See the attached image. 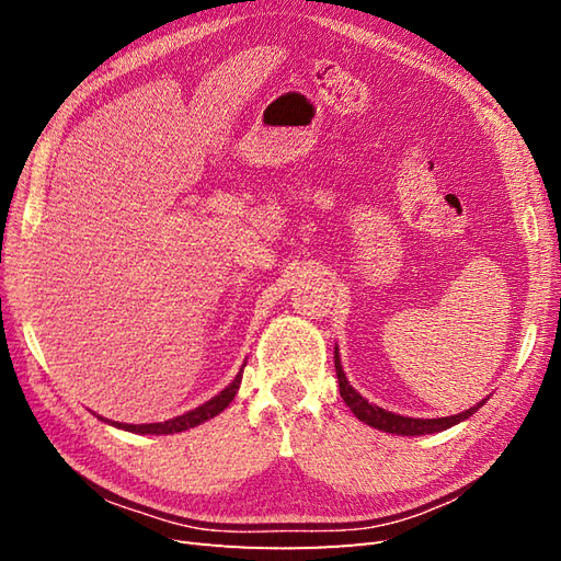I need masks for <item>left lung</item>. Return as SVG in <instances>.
<instances>
[{"label":"left lung","instance_id":"left-lung-1","mask_svg":"<svg viewBox=\"0 0 561 561\" xmlns=\"http://www.w3.org/2000/svg\"><path fill=\"white\" fill-rule=\"evenodd\" d=\"M335 371H337V380H340V396L342 400L347 402V408L354 412L356 420H362L364 424L380 428V432H388V434H400V436H422V434H436V432H444V428H450L453 424H458L462 420H468L474 412L482 408V402L474 404V408L465 410L460 414H453V416H438V420H412V416H402L396 412H388L383 408H378V404H371L366 398H362L359 392H356L347 376L342 371V364H340V352L335 347Z\"/></svg>","mask_w":561,"mask_h":561}]
</instances>
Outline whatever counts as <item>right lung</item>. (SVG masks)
<instances>
[{
    "mask_svg": "<svg viewBox=\"0 0 561 561\" xmlns=\"http://www.w3.org/2000/svg\"><path fill=\"white\" fill-rule=\"evenodd\" d=\"M241 378H243V368L236 374V378L231 380V383L219 392V396H214L205 404H199V408L190 410V412H185L181 416H173V420H169V422H159V424H121V422H111V424L117 426V428H125V432H135V434H157V436H161V434L185 432V428H193V426H197L202 422H207V420H211V416H217L219 412H224L226 408H229V402L236 398L238 388H241ZM101 420H103V416H101Z\"/></svg>",
    "mask_w": 561,
    "mask_h": 561,
    "instance_id": "1",
    "label": "right lung"
}]
</instances>
